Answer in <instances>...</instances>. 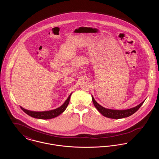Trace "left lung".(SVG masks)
Segmentation results:
<instances>
[{
    "label": "left lung",
    "mask_w": 159,
    "mask_h": 159,
    "mask_svg": "<svg viewBox=\"0 0 159 159\" xmlns=\"http://www.w3.org/2000/svg\"><path fill=\"white\" fill-rule=\"evenodd\" d=\"M92 102L97 108V110L102 114L103 116L105 117H108V118H111V119H121V118H124L129 117L133 114L135 113L136 111L138 110V109L141 107V106L143 104L144 102L141 103L139 105L136 106L134 108L129 109V110H110V109H107L105 108L104 107H102L100 105H99L93 98V96L92 95Z\"/></svg>",
    "instance_id": "8db88e82"
}]
</instances>
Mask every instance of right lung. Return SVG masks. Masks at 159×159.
<instances>
[{
	"label": "right lung",
	"instance_id": "add662e5",
	"mask_svg": "<svg viewBox=\"0 0 159 159\" xmlns=\"http://www.w3.org/2000/svg\"><path fill=\"white\" fill-rule=\"evenodd\" d=\"M71 95V94H70L69 95L68 98L66 100V101L64 102V103L62 106H61L59 108H57L53 110L48 111L37 112V111H29V110L24 109L22 107H21V108L22 109V110L24 113H25L27 114H28L29 116H30L32 117H35V118H37V119H52V118L56 117L57 116L60 115L62 113L66 110V109L67 108L68 103H69Z\"/></svg>",
	"mask_w": 159,
	"mask_h": 159
}]
</instances>
